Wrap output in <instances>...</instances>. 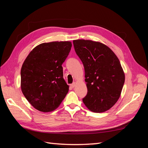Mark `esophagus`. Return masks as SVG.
<instances>
[{
	"label": "esophagus",
	"instance_id": "34e87169",
	"mask_svg": "<svg viewBox=\"0 0 148 148\" xmlns=\"http://www.w3.org/2000/svg\"><path fill=\"white\" fill-rule=\"evenodd\" d=\"M75 84H76L75 82H73L72 84H70V86H71V88H74V87L75 86Z\"/></svg>",
	"mask_w": 148,
	"mask_h": 148
}]
</instances>
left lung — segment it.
<instances>
[{
  "label": "left lung",
  "mask_w": 148,
  "mask_h": 148,
  "mask_svg": "<svg viewBox=\"0 0 148 148\" xmlns=\"http://www.w3.org/2000/svg\"><path fill=\"white\" fill-rule=\"evenodd\" d=\"M73 43L84 68L88 92L83 102L91 111L104 112L117 102L122 90L125 74L120 62L104 44L84 39Z\"/></svg>",
  "instance_id": "8db88e82"
}]
</instances>
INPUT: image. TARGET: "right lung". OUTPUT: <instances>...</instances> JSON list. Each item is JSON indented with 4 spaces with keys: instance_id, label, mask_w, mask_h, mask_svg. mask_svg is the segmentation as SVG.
Listing matches in <instances>:
<instances>
[{
    "instance_id": "1",
    "label": "right lung",
    "mask_w": 148,
    "mask_h": 148,
    "mask_svg": "<svg viewBox=\"0 0 148 148\" xmlns=\"http://www.w3.org/2000/svg\"><path fill=\"white\" fill-rule=\"evenodd\" d=\"M72 44L70 41L42 43L26 58L21 69V88L26 99L44 112L57 109L69 92L62 64Z\"/></svg>"
}]
</instances>
